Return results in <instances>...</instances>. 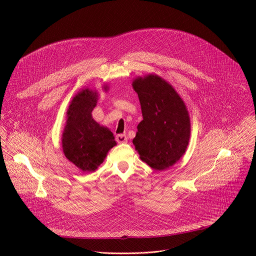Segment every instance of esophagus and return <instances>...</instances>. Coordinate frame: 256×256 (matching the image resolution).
I'll use <instances>...</instances> for the list:
<instances>
[{
    "label": "esophagus",
    "instance_id": "esophagus-1",
    "mask_svg": "<svg viewBox=\"0 0 256 256\" xmlns=\"http://www.w3.org/2000/svg\"><path fill=\"white\" fill-rule=\"evenodd\" d=\"M116 142H118V144H122V142H128V136H126V134H118V136H116Z\"/></svg>",
    "mask_w": 256,
    "mask_h": 256
}]
</instances>
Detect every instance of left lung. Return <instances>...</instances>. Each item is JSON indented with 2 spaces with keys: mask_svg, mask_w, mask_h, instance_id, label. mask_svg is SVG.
<instances>
[{
  "mask_svg": "<svg viewBox=\"0 0 256 256\" xmlns=\"http://www.w3.org/2000/svg\"><path fill=\"white\" fill-rule=\"evenodd\" d=\"M142 120L132 142L140 158L155 170L173 166L184 155L190 138V118L173 86L156 74L132 82Z\"/></svg>",
  "mask_w": 256,
  "mask_h": 256,
  "instance_id": "8db88e82",
  "label": "left lung"
}]
</instances>
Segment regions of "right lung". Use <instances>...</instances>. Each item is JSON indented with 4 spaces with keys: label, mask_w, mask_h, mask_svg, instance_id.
I'll use <instances>...</instances> for the list:
<instances>
[{
    "label": "right lung",
    "mask_w": 256,
    "mask_h": 256,
    "mask_svg": "<svg viewBox=\"0 0 256 256\" xmlns=\"http://www.w3.org/2000/svg\"><path fill=\"white\" fill-rule=\"evenodd\" d=\"M104 90L108 87L105 85ZM98 92L89 88L79 91L70 102L62 134V147L66 159L83 172H93L103 163L108 151L116 144L114 136L92 118Z\"/></svg>",
    "instance_id": "right-lung-1"
}]
</instances>
